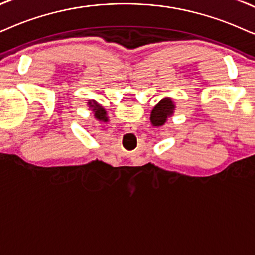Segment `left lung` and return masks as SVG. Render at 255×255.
Masks as SVG:
<instances>
[{"label": "left lung", "instance_id": "obj_1", "mask_svg": "<svg viewBox=\"0 0 255 255\" xmlns=\"http://www.w3.org/2000/svg\"><path fill=\"white\" fill-rule=\"evenodd\" d=\"M175 105L170 98H165L157 102L150 113V122L153 126H162L167 121V118L172 117Z\"/></svg>", "mask_w": 255, "mask_h": 255}]
</instances>
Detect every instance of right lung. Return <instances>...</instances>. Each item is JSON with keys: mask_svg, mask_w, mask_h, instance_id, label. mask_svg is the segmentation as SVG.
Instances as JSON below:
<instances>
[{"mask_svg": "<svg viewBox=\"0 0 255 255\" xmlns=\"http://www.w3.org/2000/svg\"><path fill=\"white\" fill-rule=\"evenodd\" d=\"M88 105H89V108L92 109L93 112H94V115H95L96 119H99V120H101V121H107L108 120L104 107H102V106H100L98 102L95 101V100H92V101H89Z\"/></svg>", "mask_w": 255, "mask_h": 255, "instance_id": "add662e5", "label": "right lung"}]
</instances>
